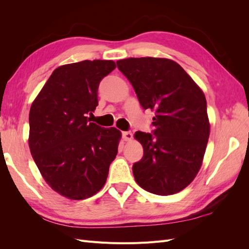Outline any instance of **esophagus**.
Returning a JSON list of instances; mask_svg holds the SVG:
<instances>
[{"label": "esophagus", "mask_w": 249, "mask_h": 249, "mask_svg": "<svg viewBox=\"0 0 249 249\" xmlns=\"http://www.w3.org/2000/svg\"><path fill=\"white\" fill-rule=\"evenodd\" d=\"M122 135H123V139H124V141H129V140H131L132 137H133V134H132L131 132H123Z\"/></svg>", "instance_id": "esophagus-1"}]
</instances>
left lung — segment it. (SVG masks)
Wrapping results in <instances>:
<instances>
[{
	"instance_id": "8db88e82",
	"label": "left lung",
	"mask_w": 249,
	"mask_h": 249,
	"mask_svg": "<svg viewBox=\"0 0 249 249\" xmlns=\"http://www.w3.org/2000/svg\"><path fill=\"white\" fill-rule=\"evenodd\" d=\"M116 64L142 108L156 113L152 133H135L143 157L133 165L134 178L150 193L179 192L196 177L206 152L210 135L206 96L172 60L127 58Z\"/></svg>"
}]
</instances>
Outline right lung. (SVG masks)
<instances>
[{"label": "right lung", "mask_w": 249, "mask_h": 249, "mask_svg": "<svg viewBox=\"0 0 249 249\" xmlns=\"http://www.w3.org/2000/svg\"><path fill=\"white\" fill-rule=\"evenodd\" d=\"M111 60H84L56 69L29 114V146L44 180L62 196L81 200L99 192L117 155L122 133L86 115L97 106Z\"/></svg>", "instance_id": "obj_1"}]
</instances>
